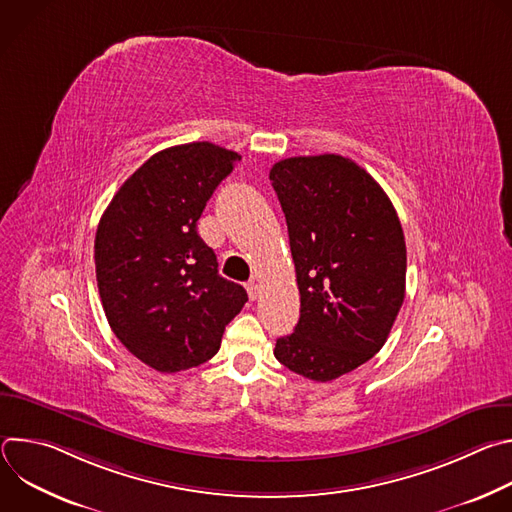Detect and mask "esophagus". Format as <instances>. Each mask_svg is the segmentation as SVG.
I'll return each mask as SVG.
<instances>
[{
	"mask_svg": "<svg viewBox=\"0 0 512 512\" xmlns=\"http://www.w3.org/2000/svg\"><path fill=\"white\" fill-rule=\"evenodd\" d=\"M259 291H261V289H259V283H257L255 279L247 283V294H249L251 300H257V298H259Z\"/></svg>",
	"mask_w": 512,
	"mask_h": 512,
	"instance_id": "1",
	"label": "esophagus"
}]
</instances>
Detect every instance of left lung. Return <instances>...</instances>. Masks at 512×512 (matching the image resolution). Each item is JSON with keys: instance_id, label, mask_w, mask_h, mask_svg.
I'll return each mask as SVG.
<instances>
[{"instance_id": "8db88e82", "label": "left lung", "mask_w": 512, "mask_h": 512, "mask_svg": "<svg viewBox=\"0 0 512 512\" xmlns=\"http://www.w3.org/2000/svg\"><path fill=\"white\" fill-rule=\"evenodd\" d=\"M269 180L300 289V322L273 354L306 379L334 381L383 348L403 306L399 216L367 170L336 154L281 160Z\"/></svg>"}]
</instances>
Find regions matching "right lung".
<instances>
[{"mask_svg":"<svg viewBox=\"0 0 512 512\" xmlns=\"http://www.w3.org/2000/svg\"><path fill=\"white\" fill-rule=\"evenodd\" d=\"M241 160L210 141L154 154L117 190L95 237L97 285L121 344L160 373L186 371L221 348L247 291L218 273L198 218Z\"/></svg>","mask_w":512,"mask_h":512,"instance_id":"add662e5","label":"right lung"}]
</instances>
